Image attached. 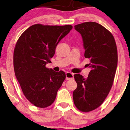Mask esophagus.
<instances>
[{"label": "esophagus", "mask_w": 130, "mask_h": 130, "mask_svg": "<svg viewBox=\"0 0 130 130\" xmlns=\"http://www.w3.org/2000/svg\"><path fill=\"white\" fill-rule=\"evenodd\" d=\"M66 77L67 80H72L74 78V74L70 72H67L66 73Z\"/></svg>", "instance_id": "esophagus-1"}]
</instances>
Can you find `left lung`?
Wrapping results in <instances>:
<instances>
[{"instance_id": "left-lung-1", "label": "left lung", "mask_w": 130, "mask_h": 130, "mask_svg": "<svg viewBox=\"0 0 130 130\" xmlns=\"http://www.w3.org/2000/svg\"><path fill=\"white\" fill-rule=\"evenodd\" d=\"M74 29L82 37L86 64L91 69L88 77L74 74L77 88L73 97L76 108L89 112L99 107L112 86L118 63L115 41L112 34L101 25L87 22L76 25Z\"/></svg>"}]
</instances>
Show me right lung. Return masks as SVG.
<instances>
[{
	"label": "right lung",
	"mask_w": 130,
	"mask_h": 130,
	"mask_svg": "<svg viewBox=\"0 0 130 130\" xmlns=\"http://www.w3.org/2000/svg\"><path fill=\"white\" fill-rule=\"evenodd\" d=\"M73 26L35 24L25 30L16 44L13 66L23 93L34 105L46 108L54 102L66 79L63 71L45 67L56 48Z\"/></svg>",
	"instance_id": "1"
}]
</instances>
